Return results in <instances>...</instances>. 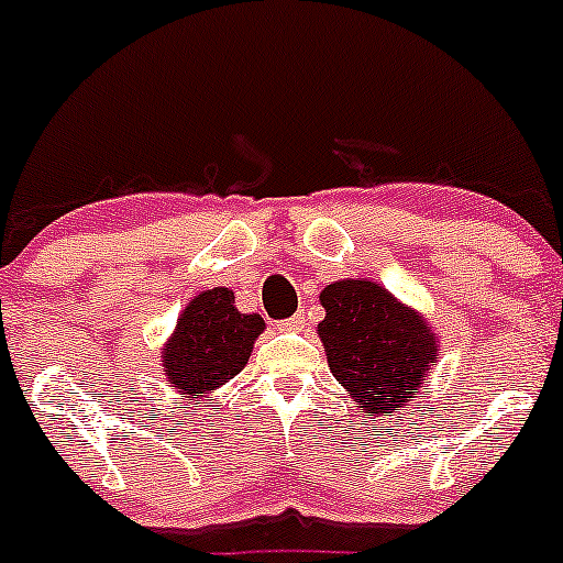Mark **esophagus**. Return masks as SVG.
Segmentation results:
<instances>
[{"label": "esophagus", "mask_w": 563, "mask_h": 563, "mask_svg": "<svg viewBox=\"0 0 563 563\" xmlns=\"http://www.w3.org/2000/svg\"><path fill=\"white\" fill-rule=\"evenodd\" d=\"M305 323V313H297V316H291V318H286V321L280 323L283 329H299Z\"/></svg>", "instance_id": "esophagus-1"}]
</instances>
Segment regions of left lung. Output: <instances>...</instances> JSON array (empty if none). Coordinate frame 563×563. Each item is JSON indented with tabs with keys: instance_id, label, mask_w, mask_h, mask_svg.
Here are the masks:
<instances>
[{
	"instance_id": "obj_1",
	"label": "left lung",
	"mask_w": 563,
	"mask_h": 563,
	"mask_svg": "<svg viewBox=\"0 0 563 563\" xmlns=\"http://www.w3.org/2000/svg\"><path fill=\"white\" fill-rule=\"evenodd\" d=\"M318 299L323 321L316 332L332 376L367 419L395 417L439 362V334L419 310L367 277L329 283Z\"/></svg>"
}]
</instances>
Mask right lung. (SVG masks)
<instances>
[{
    "label": "right lung",
    "mask_w": 563,
    "mask_h": 563,
    "mask_svg": "<svg viewBox=\"0 0 563 563\" xmlns=\"http://www.w3.org/2000/svg\"><path fill=\"white\" fill-rule=\"evenodd\" d=\"M264 329L266 323L258 313L236 310L231 288L218 286L196 294L161 349L168 387L181 395V400L209 397L242 373Z\"/></svg>",
    "instance_id": "add662e5"
}]
</instances>
